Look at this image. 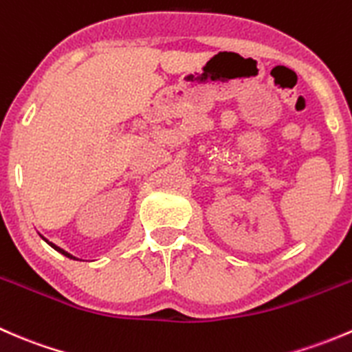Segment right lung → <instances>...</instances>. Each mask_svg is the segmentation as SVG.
<instances>
[{"mask_svg":"<svg viewBox=\"0 0 352 352\" xmlns=\"http://www.w3.org/2000/svg\"><path fill=\"white\" fill-rule=\"evenodd\" d=\"M41 239H42V240H44V242H47L49 245H51V247H52V248H54V250H56V252H59V254H63V255H65V257H67V258H73V261H80V258H78V257H74V255H71V254H69V252H66V250H65V248H61V247H58V245H56V243L49 242V240H47V239H44V236H42V235H41Z\"/></svg>","mask_w":352,"mask_h":352,"instance_id":"1","label":"right lung"}]
</instances>
